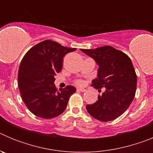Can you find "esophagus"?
<instances>
[{
  "label": "esophagus",
  "instance_id": "esophagus-1",
  "mask_svg": "<svg viewBox=\"0 0 153 153\" xmlns=\"http://www.w3.org/2000/svg\"><path fill=\"white\" fill-rule=\"evenodd\" d=\"M77 90L78 92H85L86 91V90L85 89H82V88H77Z\"/></svg>",
  "mask_w": 153,
  "mask_h": 153
}]
</instances>
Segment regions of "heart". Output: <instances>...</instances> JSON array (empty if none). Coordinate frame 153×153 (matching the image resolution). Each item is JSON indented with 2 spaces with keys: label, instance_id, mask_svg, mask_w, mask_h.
I'll use <instances>...</instances> for the list:
<instances>
[{
  "label": "heart",
  "instance_id": "b5f03b06",
  "mask_svg": "<svg viewBox=\"0 0 153 153\" xmlns=\"http://www.w3.org/2000/svg\"><path fill=\"white\" fill-rule=\"evenodd\" d=\"M76 84L79 85V86H82V85H83V81H81V80H79L76 82Z\"/></svg>",
  "mask_w": 153,
  "mask_h": 153
}]
</instances>
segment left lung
<instances>
[{"label":"left lung","mask_w":153,"mask_h":153,"mask_svg":"<svg viewBox=\"0 0 153 153\" xmlns=\"http://www.w3.org/2000/svg\"><path fill=\"white\" fill-rule=\"evenodd\" d=\"M80 51L99 66L97 77L91 86L98 91L104 90L97 102L86 105V110L102 122L118 118L129 108L136 94L137 76L130 58L110 46Z\"/></svg>","instance_id":"obj_1"}]
</instances>
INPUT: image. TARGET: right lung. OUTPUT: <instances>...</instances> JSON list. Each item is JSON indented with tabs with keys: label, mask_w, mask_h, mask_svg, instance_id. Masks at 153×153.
Returning <instances> with one entry per match:
<instances>
[{
	"label": "right lung",
	"mask_w": 153,
	"mask_h": 153,
	"mask_svg": "<svg viewBox=\"0 0 153 153\" xmlns=\"http://www.w3.org/2000/svg\"><path fill=\"white\" fill-rule=\"evenodd\" d=\"M76 50L46 40L33 46L23 57L17 77L19 90L27 107L35 116L52 119L66 109L76 88L67 86L58 91L54 76L61 71L63 56Z\"/></svg>",
	"instance_id": "obj_1"
}]
</instances>
